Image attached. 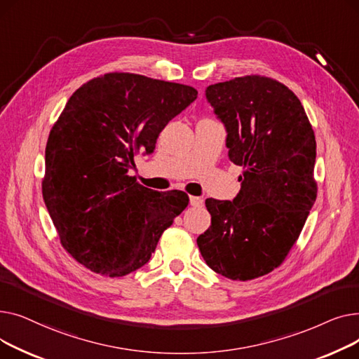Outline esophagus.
<instances>
[{
    "label": "esophagus",
    "instance_id": "obj_1",
    "mask_svg": "<svg viewBox=\"0 0 359 359\" xmlns=\"http://www.w3.org/2000/svg\"><path fill=\"white\" fill-rule=\"evenodd\" d=\"M189 203H191L192 206H198V208H199V206L203 205V199L199 198V196H191V198H189Z\"/></svg>",
    "mask_w": 359,
    "mask_h": 359
}]
</instances>
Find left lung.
Listing matches in <instances>:
<instances>
[{"mask_svg":"<svg viewBox=\"0 0 359 359\" xmlns=\"http://www.w3.org/2000/svg\"><path fill=\"white\" fill-rule=\"evenodd\" d=\"M205 96L227 132L230 161L244 170L233 201H205L211 227L196 243L217 273L255 279L284 262L313 208L314 132L298 97L272 79L217 83Z\"/></svg>","mask_w":359,"mask_h":359,"instance_id":"obj_1","label":"left lung"}]
</instances>
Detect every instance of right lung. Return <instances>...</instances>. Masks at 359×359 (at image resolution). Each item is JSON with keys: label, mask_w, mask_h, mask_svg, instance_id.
I'll return each mask as SVG.
<instances>
[{"label": "right lung", "mask_w": 359, "mask_h": 359, "mask_svg": "<svg viewBox=\"0 0 359 359\" xmlns=\"http://www.w3.org/2000/svg\"><path fill=\"white\" fill-rule=\"evenodd\" d=\"M196 96L191 86L110 72L69 97L48 138L42 192L64 249L91 272L144 266L189 203L184 192L160 194L128 173Z\"/></svg>", "instance_id": "1"}]
</instances>
